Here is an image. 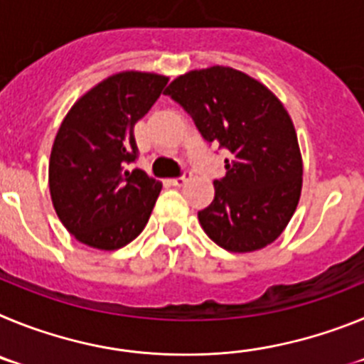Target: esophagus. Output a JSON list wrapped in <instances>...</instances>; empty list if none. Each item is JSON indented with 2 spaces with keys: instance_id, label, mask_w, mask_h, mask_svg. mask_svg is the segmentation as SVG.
I'll return each mask as SVG.
<instances>
[{
  "instance_id": "obj_1",
  "label": "esophagus",
  "mask_w": 364,
  "mask_h": 364,
  "mask_svg": "<svg viewBox=\"0 0 364 364\" xmlns=\"http://www.w3.org/2000/svg\"><path fill=\"white\" fill-rule=\"evenodd\" d=\"M191 180V173H186V175L178 176V178H173L169 180L171 182V186H175V188H182V186H186Z\"/></svg>"
}]
</instances>
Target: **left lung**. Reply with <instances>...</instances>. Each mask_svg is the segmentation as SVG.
Returning <instances> with one entry per match:
<instances>
[{
  "instance_id": "left-lung-1",
  "label": "left lung",
  "mask_w": 364,
  "mask_h": 364,
  "mask_svg": "<svg viewBox=\"0 0 364 364\" xmlns=\"http://www.w3.org/2000/svg\"><path fill=\"white\" fill-rule=\"evenodd\" d=\"M202 136L231 153L215 198L198 211L205 235L231 253L262 250L281 237L297 210L302 156L294 122L264 83L224 65L195 69L166 91Z\"/></svg>"
}]
</instances>
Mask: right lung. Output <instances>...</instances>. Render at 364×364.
<instances>
[{"label": "right lung", "mask_w": 364, "mask_h": 364, "mask_svg": "<svg viewBox=\"0 0 364 364\" xmlns=\"http://www.w3.org/2000/svg\"><path fill=\"white\" fill-rule=\"evenodd\" d=\"M167 76L124 70L96 83L63 118L49 160L50 200L78 242L112 252L142 233L162 184L125 166L136 159L134 124Z\"/></svg>", "instance_id": "obj_1"}]
</instances>
